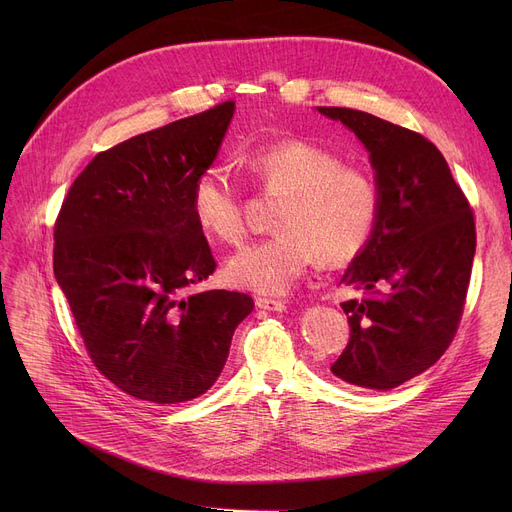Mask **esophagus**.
<instances>
[{"mask_svg": "<svg viewBox=\"0 0 512 512\" xmlns=\"http://www.w3.org/2000/svg\"><path fill=\"white\" fill-rule=\"evenodd\" d=\"M255 305H257L259 309H267V311H284V309H286V303H284V301L267 299V297H257V299H255Z\"/></svg>", "mask_w": 512, "mask_h": 512, "instance_id": "34e87169", "label": "esophagus"}]
</instances>
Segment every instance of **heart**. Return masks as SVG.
<instances>
[{"mask_svg":"<svg viewBox=\"0 0 512 512\" xmlns=\"http://www.w3.org/2000/svg\"><path fill=\"white\" fill-rule=\"evenodd\" d=\"M245 168L267 195H280L274 234L238 249L226 278L238 288L286 292L307 267L344 265L365 247L380 220L382 195L361 166L311 139H280L253 147ZM191 213L203 234L236 245L247 234L245 201L228 170L209 166L191 186Z\"/></svg>","mask_w":512,"mask_h":512,"instance_id":"1","label":"heart"}]
</instances>
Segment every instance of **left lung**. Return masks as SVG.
<instances>
[{
  "label": "left lung",
  "instance_id": "left-lung-1",
  "mask_svg": "<svg viewBox=\"0 0 512 512\" xmlns=\"http://www.w3.org/2000/svg\"><path fill=\"white\" fill-rule=\"evenodd\" d=\"M367 147L380 220L342 276L351 338L330 367L340 380L390 390L432 367L459 330L475 255V218L440 149L423 134L348 107H317Z\"/></svg>",
  "mask_w": 512,
  "mask_h": 512
}]
</instances>
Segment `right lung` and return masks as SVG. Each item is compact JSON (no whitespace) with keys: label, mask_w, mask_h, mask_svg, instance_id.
I'll return each mask as SVG.
<instances>
[{"label":"right lung","mask_w":512,"mask_h":512,"mask_svg":"<svg viewBox=\"0 0 512 512\" xmlns=\"http://www.w3.org/2000/svg\"><path fill=\"white\" fill-rule=\"evenodd\" d=\"M234 101L97 153L53 226V274L93 365L122 392L176 405L220 378L245 292L191 288L215 263L191 213Z\"/></svg>","instance_id":"1"}]
</instances>
